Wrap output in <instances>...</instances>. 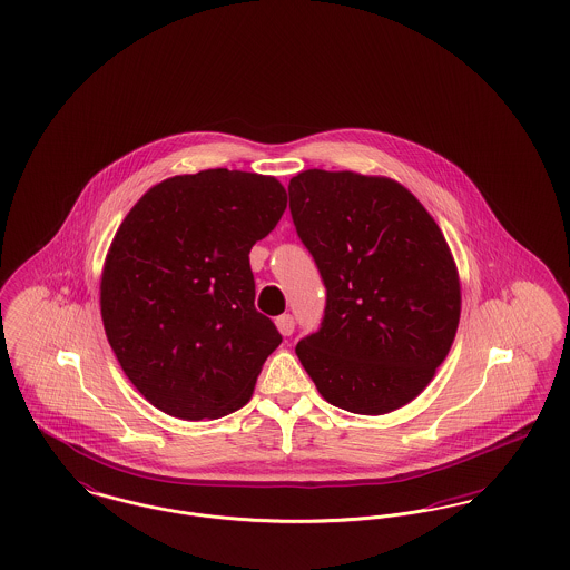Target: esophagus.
I'll return each instance as SVG.
<instances>
[{"instance_id":"1","label":"esophagus","mask_w":570,"mask_h":570,"mask_svg":"<svg viewBox=\"0 0 570 570\" xmlns=\"http://www.w3.org/2000/svg\"><path fill=\"white\" fill-rule=\"evenodd\" d=\"M275 326H277V331H279L282 335H293V331H295V318H293L291 314H282V316H277Z\"/></svg>"}]
</instances>
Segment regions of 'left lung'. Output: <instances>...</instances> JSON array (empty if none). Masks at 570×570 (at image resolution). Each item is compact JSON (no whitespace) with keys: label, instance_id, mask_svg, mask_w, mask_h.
Segmentation results:
<instances>
[{"label":"left lung","instance_id":"1","mask_svg":"<svg viewBox=\"0 0 570 570\" xmlns=\"http://www.w3.org/2000/svg\"><path fill=\"white\" fill-rule=\"evenodd\" d=\"M288 194L326 286L323 325L297 344L301 365L333 406L372 416L406 406L460 325V273L440 226L379 175L309 168Z\"/></svg>","mask_w":570,"mask_h":570}]
</instances>
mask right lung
Instances as JSON below:
<instances>
[{
	"mask_svg": "<svg viewBox=\"0 0 570 570\" xmlns=\"http://www.w3.org/2000/svg\"><path fill=\"white\" fill-rule=\"evenodd\" d=\"M286 209L269 175L209 168L149 188L117 228L100 312L136 391L184 421L245 406L282 335L254 307L249 249Z\"/></svg>",
	"mask_w": 570,
	"mask_h": 570,
	"instance_id": "add662e5",
	"label": "right lung"
}]
</instances>
